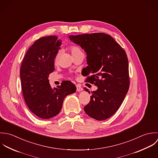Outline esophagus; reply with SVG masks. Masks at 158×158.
Segmentation results:
<instances>
[{
	"label": "esophagus",
	"instance_id": "esophagus-1",
	"mask_svg": "<svg viewBox=\"0 0 158 158\" xmlns=\"http://www.w3.org/2000/svg\"><path fill=\"white\" fill-rule=\"evenodd\" d=\"M76 89H77V92H81V91H82L83 90L82 87L80 85H79V84L76 85Z\"/></svg>",
	"mask_w": 158,
	"mask_h": 158
}]
</instances>
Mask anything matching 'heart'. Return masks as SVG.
<instances>
[{"label":"heart","mask_w":158,"mask_h":158,"mask_svg":"<svg viewBox=\"0 0 158 158\" xmlns=\"http://www.w3.org/2000/svg\"><path fill=\"white\" fill-rule=\"evenodd\" d=\"M69 49H70L71 54H73L76 53V52H79V51H81L80 50V49H79V48L76 47V46H71V47H70ZM59 53L56 54V57H55V62H57V61L58 58H59Z\"/></svg>","instance_id":"1"}]
</instances>
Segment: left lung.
I'll return each instance as SVG.
<instances>
[{
  "label": "left lung",
  "mask_w": 158,
  "mask_h": 158,
  "mask_svg": "<svg viewBox=\"0 0 158 158\" xmlns=\"http://www.w3.org/2000/svg\"><path fill=\"white\" fill-rule=\"evenodd\" d=\"M87 54L88 66L82 75L98 87L92 92L84 111L97 120L112 116L123 102L129 87L128 60L125 50L110 35L103 33L69 36ZM86 92L90 91L84 89Z\"/></svg>",
  "instance_id": "obj_1"
}]
</instances>
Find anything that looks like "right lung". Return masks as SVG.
I'll return each instance as SVG.
<instances>
[{
    "mask_svg": "<svg viewBox=\"0 0 158 158\" xmlns=\"http://www.w3.org/2000/svg\"><path fill=\"white\" fill-rule=\"evenodd\" d=\"M62 41L56 36L37 40L27 50L21 64L20 77L25 102L38 117L49 119L61 110L64 98L76 92V85L64 81L52 88L48 79L54 68V59Z\"/></svg>",
    "mask_w": 158,
    "mask_h": 158,
    "instance_id": "1",
    "label": "right lung"
}]
</instances>
